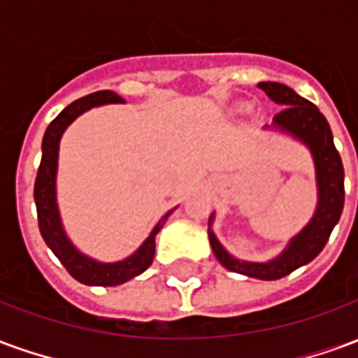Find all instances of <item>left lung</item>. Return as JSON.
Returning <instances> with one entry per match:
<instances>
[{
	"instance_id": "left-lung-1",
	"label": "left lung",
	"mask_w": 358,
	"mask_h": 358,
	"mask_svg": "<svg viewBox=\"0 0 358 358\" xmlns=\"http://www.w3.org/2000/svg\"><path fill=\"white\" fill-rule=\"evenodd\" d=\"M259 88L268 95L272 101L282 105L284 109L274 117V126L289 132L297 140L307 143L315 157L316 182H318V207L313 220L305 226V230L297 234L282 255L270 263H243L226 253V249L209 232L210 248L222 266L232 272L259 280H278L303 264L310 263L326 245L334 226L338 224L343 201V164L338 149L334 145L331 130L328 120L318 110L315 103L307 101L280 82H261Z\"/></svg>"
}]
</instances>
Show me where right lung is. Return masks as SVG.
Wrapping results in <instances>:
<instances>
[{"instance_id":"1","label":"right lung","mask_w":358,"mask_h":358,"mask_svg":"<svg viewBox=\"0 0 358 358\" xmlns=\"http://www.w3.org/2000/svg\"><path fill=\"white\" fill-rule=\"evenodd\" d=\"M122 97L110 90L95 92L86 97H80L73 101L69 107L59 113L57 117L51 120L48 130L43 134L42 141V163L38 166L34 184V201L38 210V224L42 232L43 241L48 248L55 253L59 261L63 263L66 272L86 285H118L128 282L130 278L138 276L143 270L149 268L155 257V236L163 228L166 217L153 228L149 238L143 241L134 255L118 263H97L90 257H84L73 248V243L63 232V226L59 220L57 201H55V174H57V155H59V140L65 132V128L74 118L82 115L84 110L92 109L95 105L103 103H120Z\"/></svg>"}]
</instances>
